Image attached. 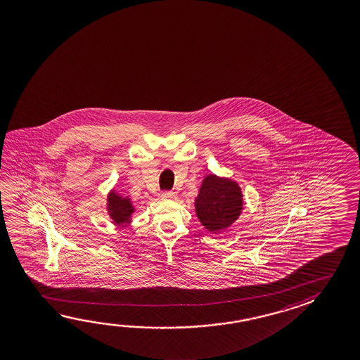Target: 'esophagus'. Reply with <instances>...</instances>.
Listing matches in <instances>:
<instances>
[{
	"label": "esophagus",
	"mask_w": 360,
	"mask_h": 360,
	"mask_svg": "<svg viewBox=\"0 0 360 360\" xmlns=\"http://www.w3.org/2000/svg\"><path fill=\"white\" fill-rule=\"evenodd\" d=\"M160 197L163 200H176L177 198V193L176 192H172V191H165Z\"/></svg>",
	"instance_id": "34e87169"
}]
</instances>
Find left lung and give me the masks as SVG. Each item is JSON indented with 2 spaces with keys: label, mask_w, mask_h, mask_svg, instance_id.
<instances>
[{
  "label": "left lung",
  "mask_w": 360,
  "mask_h": 360,
  "mask_svg": "<svg viewBox=\"0 0 360 360\" xmlns=\"http://www.w3.org/2000/svg\"><path fill=\"white\" fill-rule=\"evenodd\" d=\"M243 200L240 186L229 178L208 174L195 200V214L206 230L224 231L241 214Z\"/></svg>",
  "instance_id": "obj_1"
}]
</instances>
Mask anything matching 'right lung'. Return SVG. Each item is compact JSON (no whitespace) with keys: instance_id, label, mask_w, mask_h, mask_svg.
Segmentation results:
<instances>
[{"instance_id":"right-lung-1","label":"right lung","mask_w":360,"mask_h":360,"mask_svg":"<svg viewBox=\"0 0 360 360\" xmlns=\"http://www.w3.org/2000/svg\"><path fill=\"white\" fill-rule=\"evenodd\" d=\"M134 207L129 198H123L115 192L108 195V212L115 224H129L130 217L134 213Z\"/></svg>"}]
</instances>
